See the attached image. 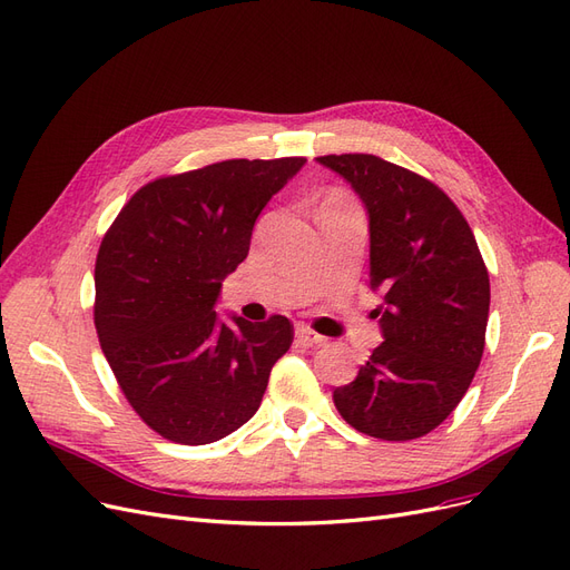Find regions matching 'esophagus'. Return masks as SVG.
Masks as SVG:
<instances>
[{
    "label": "esophagus",
    "mask_w": 570,
    "mask_h": 570,
    "mask_svg": "<svg viewBox=\"0 0 570 570\" xmlns=\"http://www.w3.org/2000/svg\"><path fill=\"white\" fill-rule=\"evenodd\" d=\"M297 340L302 342V344H306V347H318V344H323L325 342V337L323 335H318V333H314L312 327H306V325H297Z\"/></svg>",
    "instance_id": "1"
}]
</instances>
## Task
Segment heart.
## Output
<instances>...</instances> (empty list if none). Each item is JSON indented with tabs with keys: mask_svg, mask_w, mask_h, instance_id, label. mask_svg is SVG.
Wrapping results in <instances>:
<instances>
[{
	"mask_svg": "<svg viewBox=\"0 0 570 570\" xmlns=\"http://www.w3.org/2000/svg\"><path fill=\"white\" fill-rule=\"evenodd\" d=\"M323 206H352V204L347 199H342V197H331Z\"/></svg>",
	"mask_w": 570,
	"mask_h": 570,
	"instance_id": "obj_1",
	"label": "heart"
}]
</instances>
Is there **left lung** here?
<instances>
[{"instance_id":"left-lung-1","label":"left lung","mask_w":570,"mask_h":570,"mask_svg":"<svg viewBox=\"0 0 570 570\" xmlns=\"http://www.w3.org/2000/svg\"><path fill=\"white\" fill-rule=\"evenodd\" d=\"M316 161L364 204L371 289L383 292L373 312L383 342L333 402L358 433L416 440L450 416L480 366L488 268L469 223L438 185L373 154Z\"/></svg>"}]
</instances>
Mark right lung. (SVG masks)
<instances>
[{
  "label": "right lung",
  "instance_id": "obj_1",
  "mask_svg": "<svg viewBox=\"0 0 570 570\" xmlns=\"http://www.w3.org/2000/svg\"><path fill=\"white\" fill-rule=\"evenodd\" d=\"M306 159H230L159 178L118 214L95 266V325L126 400L178 444L245 425L292 344L285 316L249 323L216 304L254 223Z\"/></svg>",
  "mask_w": 570,
  "mask_h": 570
}]
</instances>
